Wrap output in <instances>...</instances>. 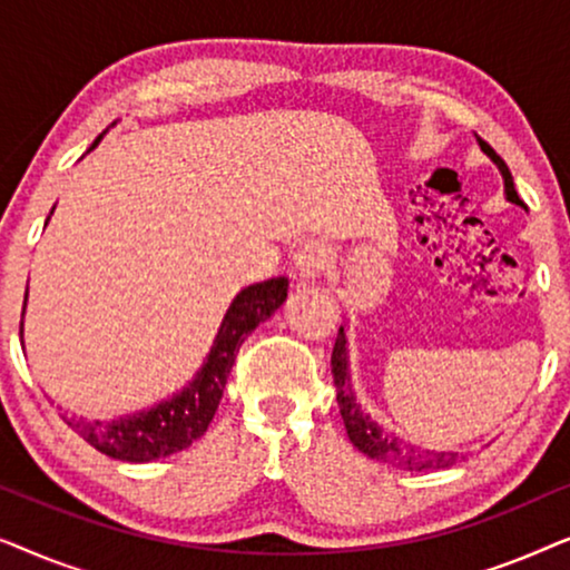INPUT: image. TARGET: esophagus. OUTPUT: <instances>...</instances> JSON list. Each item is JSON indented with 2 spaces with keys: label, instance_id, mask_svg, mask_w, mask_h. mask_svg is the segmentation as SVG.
I'll list each match as a JSON object with an SVG mask.
<instances>
[{
  "label": "esophagus",
  "instance_id": "obj_1",
  "mask_svg": "<svg viewBox=\"0 0 570 570\" xmlns=\"http://www.w3.org/2000/svg\"><path fill=\"white\" fill-rule=\"evenodd\" d=\"M293 264L303 283H314L316 277H322V272L326 267V246L322 240H314V238L303 240L298 252L293 254Z\"/></svg>",
  "mask_w": 570,
  "mask_h": 570
}]
</instances>
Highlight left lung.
Masks as SVG:
<instances>
[{"instance_id":"1","label":"left lung","mask_w":570,"mask_h":570,"mask_svg":"<svg viewBox=\"0 0 570 570\" xmlns=\"http://www.w3.org/2000/svg\"><path fill=\"white\" fill-rule=\"evenodd\" d=\"M478 142L482 147V153H485L488 158L493 160L498 168H501L503 184H505V197H509L511 202H517V205H521L519 194H517V189H513V178H511L509 166H505L501 155H498L493 147L485 142V139L478 137ZM332 376H334V386H337L340 415H342V420H345L350 441H353V446L357 451H363L365 456L376 459V462L400 466V470H407V472L446 470V466H454L456 462L466 459V454H459V451H431V449L412 446V443L396 439V435L386 433V431H381V428L373 423L368 415H365V412L361 410V404L355 402L353 384H350L345 326H340L337 342H334V350H332Z\"/></svg>"}]
</instances>
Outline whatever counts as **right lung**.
Returning a JSON list of instances; mask_svg holds the SVG:
<instances>
[{
    "label": "right lung",
    "mask_w": 570,
    "mask_h": 570,
    "mask_svg": "<svg viewBox=\"0 0 570 570\" xmlns=\"http://www.w3.org/2000/svg\"><path fill=\"white\" fill-rule=\"evenodd\" d=\"M100 137L90 145V150L100 142ZM285 298V277H272L264 279V283L244 287L233 298L228 314H225L220 330H217L207 363L189 381V386H184L170 400L155 404L150 410L137 412V415L111 420V423L85 417H65V423L80 439L88 441L92 449H98L100 454L121 459V462H153V459L170 456L176 451L191 446L194 441L205 435L207 425L213 423L217 404L223 400L225 381L230 376V368L236 363L244 340L262 322H267L283 306Z\"/></svg>",
    "instance_id": "obj_1"
}]
</instances>
